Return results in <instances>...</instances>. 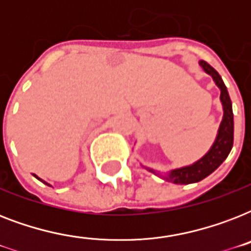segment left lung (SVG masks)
<instances>
[{
  "label": "left lung",
  "mask_w": 251,
  "mask_h": 251,
  "mask_svg": "<svg viewBox=\"0 0 251 251\" xmlns=\"http://www.w3.org/2000/svg\"><path fill=\"white\" fill-rule=\"evenodd\" d=\"M199 65L202 66L207 74L212 76L216 86L220 88V100H222L223 109H224V116H223V121L219 127L216 141L214 142L210 151L193 165L171 171L163 177L169 182L181 183V185L199 182L203 178H206L207 176H210L215 169H218L223 161L226 160L232 150V146H233V110H232V101H230L228 90L223 82L222 76L219 75V73L210 64H207L206 61H201ZM147 169L155 175H159L153 169H150V168Z\"/></svg>",
  "instance_id": "obj_1"
}]
</instances>
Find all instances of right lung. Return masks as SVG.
Segmentation results:
<instances>
[{"instance_id": "1", "label": "right lung", "mask_w": 251, "mask_h": 251, "mask_svg": "<svg viewBox=\"0 0 251 251\" xmlns=\"http://www.w3.org/2000/svg\"><path fill=\"white\" fill-rule=\"evenodd\" d=\"M36 178H39V177H36ZM39 179H40V178H39ZM40 181H43V179H40ZM43 182H44V181H43ZM45 183V185H48V186H49V183H47V182H44Z\"/></svg>"}]
</instances>
